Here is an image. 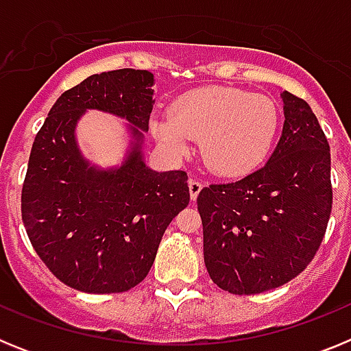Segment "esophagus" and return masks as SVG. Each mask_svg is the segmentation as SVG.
<instances>
[{"label":"esophagus","mask_w":351,"mask_h":351,"mask_svg":"<svg viewBox=\"0 0 351 351\" xmlns=\"http://www.w3.org/2000/svg\"><path fill=\"white\" fill-rule=\"evenodd\" d=\"M188 186H190V197H191V200H197L198 193L202 191L204 184L200 181H197V179H190Z\"/></svg>","instance_id":"esophagus-1"}]
</instances>
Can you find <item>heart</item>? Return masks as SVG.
I'll return each instance as SVG.
<instances>
[{
	"label": "heart",
	"mask_w": 351,
	"mask_h": 351,
	"mask_svg": "<svg viewBox=\"0 0 351 351\" xmlns=\"http://www.w3.org/2000/svg\"><path fill=\"white\" fill-rule=\"evenodd\" d=\"M151 128L173 154H184L191 138H202V160L213 172L241 176L267 158L280 128V108L265 95L207 86L179 96L172 116L154 117Z\"/></svg>",
	"instance_id": "heart-1"
}]
</instances>
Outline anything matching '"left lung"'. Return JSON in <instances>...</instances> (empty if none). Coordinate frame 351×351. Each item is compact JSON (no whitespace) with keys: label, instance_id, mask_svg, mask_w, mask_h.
<instances>
[{"label":"left lung","instance_id":"1","mask_svg":"<svg viewBox=\"0 0 351 351\" xmlns=\"http://www.w3.org/2000/svg\"><path fill=\"white\" fill-rule=\"evenodd\" d=\"M285 125L274 153L246 178L198 193L204 262L235 295L288 283L308 267L332 210L330 147L302 98L285 91Z\"/></svg>","mask_w":351,"mask_h":351}]
</instances>
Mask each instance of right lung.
<instances>
[{
    "label": "right lung",
    "mask_w": 351,
    "mask_h": 351,
    "mask_svg": "<svg viewBox=\"0 0 351 351\" xmlns=\"http://www.w3.org/2000/svg\"><path fill=\"white\" fill-rule=\"evenodd\" d=\"M153 84L147 70L95 73L56 100L33 142L21 197L24 226L49 271L75 290L137 287L167 226L190 204L184 170L154 172L142 156ZM88 108L130 123L132 149L117 169H96L78 151L75 126Z\"/></svg>",
    "instance_id": "right-lung-1"
}]
</instances>
